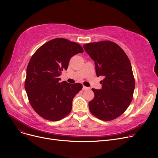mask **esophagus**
Here are the masks:
<instances>
[{
    "label": "esophagus",
    "instance_id": "esophagus-1",
    "mask_svg": "<svg viewBox=\"0 0 158 158\" xmlns=\"http://www.w3.org/2000/svg\"><path fill=\"white\" fill-rule=\"evenodd\" d=\"M82 89H83V90H88V89H89V88L83 86V87H82Z\"/></svg>",
    "mask_w": 158,
    "mask_h": 158
}]
</instances>
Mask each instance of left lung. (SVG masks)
<instances>
[{
    "instance_id": "1",
    "label": "left lung",
    "mask_w": 158,
    "mask_h": 158,
    "mask_svg": "<svg viewBox=\"0 0 158 158\" xmlns=\"http://www.w3.org/2000/svg\"><path fill=\"white\" fill-rule=\"evenodd\" d=\"M83 47L95 61L97 76L104 77L101 89H92L95 97L89 102V111L100 120H114L125 112L132 100L135 81L131 62L122 48L111 41Z\"/></svg>"
}]
</instances>
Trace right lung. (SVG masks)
<instances>
[{
    "instance_id": "obj_1",
    "label": "right lung",
    "mask_w": 158,
    "mask_h": 158,
    "mask_svg": "<svg viewBox=\"0 0 158 158\" xmlns=\"http://www.w3.org/2000/svg\"><path fill=\"white\" fill-rule=\"evenodd\" d=\"M83 52L77 43L58 38L41 46L32 56L25 89L30 104L40 117L58 121L70 113L73 98L82 85L60 82L59 76L61 71L67 70L71 57Z\"/></svg>"
}]
</instances>
